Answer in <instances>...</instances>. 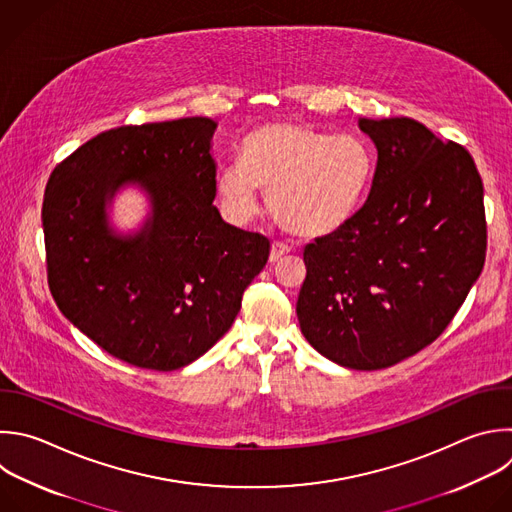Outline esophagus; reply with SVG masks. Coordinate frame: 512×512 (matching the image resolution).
Instances as JSON below:
<instances>
[{
	"label": "esophagus",
	"instance_id": "obj_1",
	"mask_svg": "<svg viewBox=\"0 0 512 512\" xmlns=\"http://www.w3.org/2000/svg\"><path fill=\"white\" fill-rule=\"evenodd\" d=\"M291 253V247H287L285 243H273L271 245V255H269V261L271 263H277V261H281L285 255H289Z\"/></svg>",
	"mask_w": 512,
	"mask_h": 512
}]
</instances>
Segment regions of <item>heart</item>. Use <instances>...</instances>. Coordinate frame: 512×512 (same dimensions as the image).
Masks as SVG:
<instances>
[{
    "label": "heart",
    "mask_w": 512,
    "mask_h": 512,
    "mask_svg": "<svg viewBox=\"0 0 512 512\" xmlns=\"http://www.w3.org/2000/svg\"><path fill=\"white\" fill-rule=\"evenodd\" d=\"M378 154L356 134H331L297 122L263 124L241 144L239 164L217 175L215 191L235 223L255 217L259 191L275 221L299 237L344 229L364 207Z\"/></svg>",
    "instance_id": "obj_1"
}]
</instances>
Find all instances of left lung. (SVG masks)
Segmentation results:
<instances>
[{
  "mask_svg": "<svg viewBox=\"0 0 512 512\" xmlns=\"http://www.w3.org/2000/svg\"><path fill=\"white\" fill-rule=\"evenodd\" d=\"M378 150L358 215L303 251L297 319L307 342L352 370H382L446 329L486 257L484 189L468 150L412 118H360Z\"/></svg>",
  "mask_w": 512,
  "mask_h": 512,
  "instance_id": "8db88e82",
  "label": "left lung"
}]
</instances>
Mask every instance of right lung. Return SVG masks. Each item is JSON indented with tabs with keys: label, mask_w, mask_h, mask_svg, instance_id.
I'll return each mask as SVG.
<instances>
[{
	"label": "right lung",
	"mask_w": 512,
	"mask_h": 512,
	"mask_svg": "<svg viewBox=\"0 0 512 512\" xmlns=\"http://www.w3.org/2000/svg\"><path fill=\"white\" fill-rule=\"evenodd\" d=\"M217 122L203 116L120 126L82 144L50 175L42 225L48 283L64 317L130 366L173 372L233 325L269 241L221 219ZM128 186L149 201L140 230L109 221Z\"/></svg>",
	"instance_id": "obj_1"
}]
</instances>
